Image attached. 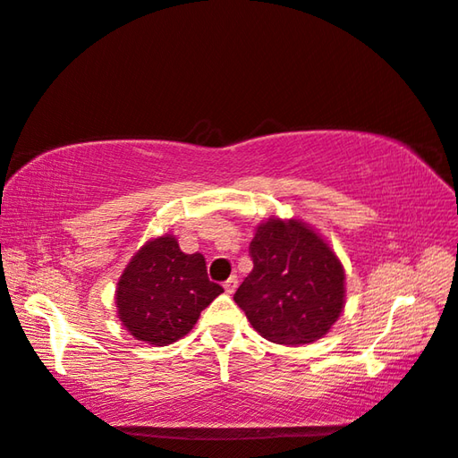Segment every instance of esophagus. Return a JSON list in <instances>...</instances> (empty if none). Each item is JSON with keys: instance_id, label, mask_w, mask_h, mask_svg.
I'll return each instance as SVG.
<instances>
[{"instance_id": "obj_1", "label": "esophagus", "mask_w": 458, "mask_h": 458, "mask_svg": "<svg viewBox=\"0 0 458 458\" xmlns=\"http://www.w3.org/2000/svg\"><path fill=\"white\" fill-rule=\"evenodd\" d=\"M237 286H239V280H237V276H231L229 280H225L223 282V288H225V292L227 293H233L237 290Z\"/></svg>"}]
</instances>
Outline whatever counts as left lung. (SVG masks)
Returning a JSON list of instances; mask_svg holds the SVG:
<instances>
[{
	"label": "left lung",
	"instance_id": "obj_1",
	"mask_svg": "<svg viewBox=\"0 0 458 458\" xmlns=\"http://www.w3.org/2000/svg\"><path fill=\"white\" fill-rule=\"evenodd\" d=\"M252 270L233 300L264 339L308 344L344 308V270L333 249L300 219L270 217L250 241Z\"/></svg>",
	"mask_w": 458,
	"mask_h": 458
}]
</instances>
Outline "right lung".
<instances>
[{
	"label": "right lung",
	"instance_id": "add662e5",
	"mask_svg": "<svg viewBox=\"0 0 458 458\" xmlns=\"http://www.w3.org/2000/svg\"><path fill=\"white\" fill-rule=\"evenodd\" d=\"M221 292L203 255H186L174 235H162L147 241L121 274L117 315L137 341L165 347L188 335Z\"/></svg>",
	"mask_w": 458,
	"mask_h": 458
}]
</instances>
